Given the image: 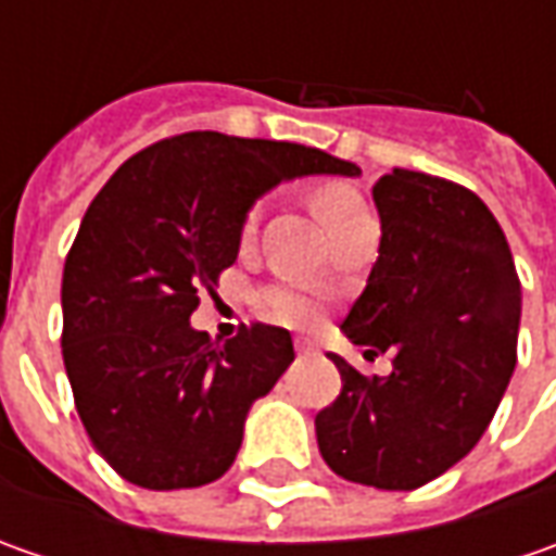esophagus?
<instances>
[{
  "label": "esophagus",
  "mask_w": 556,
  "mask_h": 556,
  "mask_svg": "<svg viewBox=\"0 0 556 556\" xmlns=\"http://www.w3.org/2000/svg\"><path fill=\"white\" fill-rule=\"evenodd\" d=\"M296 353L312 355L315 353V343H312V340H306V337H296Z\"/></svg>",
  "instance_id": "1"
}]
</instances>
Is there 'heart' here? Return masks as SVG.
Segmentation results:
<instances>
[{"instance_id":"heart-1","label":"heart","mask_w":556,"mask_h":556,"mask_svg":"<svg viewBox=\"0 0 556 556\" xmlns=\"http://www.w3.org/2000/svg\"><path fill=\"white\" fill-rule=\"evenodd\" d=\"M318 210H321L325 223L331 228V235H340V231H346V228H353V225L371 219L368 210H365V203L358 201L355 194H350V191H343V188H325V191L318 194ZM260 219H263V206L253 203V206L247 210L244 225H241L244 241L256 235ZM260 300H263V309H266L271 318H278V321L306 325V321L315 318V303H312V296L306 290L293 288V285H278V288L263 290Z\"/></svg>"}]
</instances>
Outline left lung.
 <instances>
[{"label":"left lung","instance_id":"obj_1","mask_svg":"<svg viewBox=\"0 0 556 556\" xmlns=\"http://www.w3.org/2000/svg\"><path fill=\"white\" fill-rule=\"evenodd\" d=\"M380 256L343 321L365 377L331 353L343 390L315 415L337 477L408 492L455 467L485 433L517 365L520 278L498 219L464 185L393 169L374 185Z\"/></svg>","mask_w":556,"mask_h":556}]
</instances>
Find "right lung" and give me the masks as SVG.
Returning <instances> with one entry per match:
<instances>
[{
	"instance_id": "right-lung-1",
	"label": "right lung",
	"mask_w": 556,
	"mask_h": 556,
	"mask_svg": "<svg viewBox=\"0 0 556 556\" xmlns=\"http://www.w3.org/2000/svg\"><path fill=\"white\" fill-rule=\"evenodd\" d=\"M358 166L293 141L182 132L119 166L89 203L61 281V353L101 458L141 489H194L235 464L250 405L293 362L285 328H191L238 260L260 194Z\"/></svg>"
}]
</instances>
